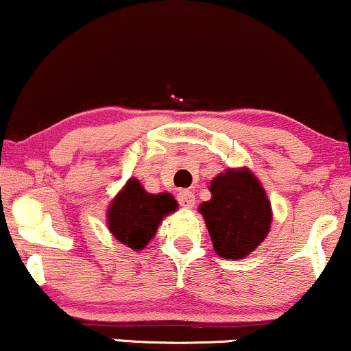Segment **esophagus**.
Returning <instances> with one entry per match:
<instances>
[{"label": "esophagus", "mask_w": 351, "mask_h": 351, "mask_svg": "<svg viewBox=\"0 0 351 351\" xmlns=\"http://www.w3.org/2000/svg\"><path fill=\"white\" fill-rule=\"evenodd\" d=\"M178 202H180L181 208L193 209L194 204H196V197H194V194L191 191H188V189H183V191L178 193Z\"/></svg>", "instance_id": "1"}]
</instances>
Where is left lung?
I'll return each instance as SVG.
<instances>
[{
	"label": "left lung",
	"mask_w": 351,
	"mask_h": 351,
	"mask_svg": "<svg viewBox=\"0 0 351 351\" xmlns=\"http://www.w3.org/2000/svg\"><path fill=\"white\" fill-rule=\"evenodd\" d=\"M213 199L199 213L208 226L214 250L239 260L263 242L271 223V208L260 181L247 168L227 170L210 181Z\"/></svg>",
	"instance_id": "obj_1"
}]
</instances>
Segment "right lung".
Here are the masks:
<instances>
[{
    "label": "right lung",
    "instance_id": "right-lung-1",
    "mask_svg": "<svg viewBox=\"0 0 351 351\" xmlns=\"http://www.w3.org/2000/svg\"><path fill=\"white\" fill-rule=\"evenodd\" d=\"M176 208L171 194H149L137 180H129L108 209L109 230L119 242L142 250L155 235L163 216Z\"/></svg>",
    "mask_w": 351,
    "mask_h": 351
}]
</instances>
